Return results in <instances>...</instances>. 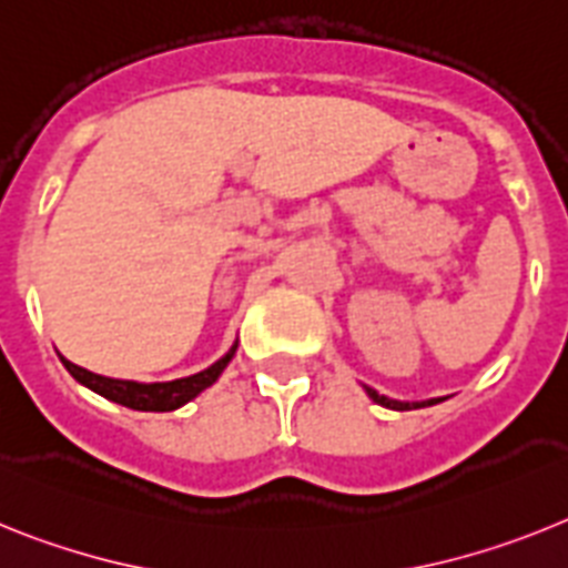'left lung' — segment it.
Here are the masks:
<instances>
[{"mask_svg":"<svg viewBox=\"0 0 568 568\" xmlns=\"http://www.w3.org/2000/svg\"><path fill=\"white\" fill-rule=\"evenodd\" d=\"M366 388V394L372 397L377 406H386V408H394V412H408V408H423V406H434V403H440L443 397H432V400H420V403H406V400H392V397H386V394H377L374 388L363 386Z\"/></svg>","mask_w":568,"mask_h":568,"instance_id":"8db88e82","label":"left lung"}]
</instances>
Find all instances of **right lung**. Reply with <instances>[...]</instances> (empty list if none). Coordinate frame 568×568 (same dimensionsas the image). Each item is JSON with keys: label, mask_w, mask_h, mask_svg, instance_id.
Returning a JSON list of instances; mask_svg holds the SVG:
<instances>
[{"label": "right lung", "mask_w": 568, "mask_h": 568, "mask_svg": "<svg viewBox=\"0 0 568 568\" xmlns=\"http://www.w3.org/2000/svg\"><path fill=\"white\" fill-rule=\"evenodd\" d=\"M234 354L236 343L231 345L229 352L216 359V363H211L209 368H202V372L191 374V377L168 379V383H140V379L102 377V374H93L82 366H73L71 359H65L62 354H59V359H62V366L71 372V377L77 379L79 386L91 388V392H97L100 397H105V400L120 403V406L134 408V412H174V408L194 400L196 394H202L209 386H214Z\"/></svg>", "instance_id": "right-lung-1"}]
</instances>
